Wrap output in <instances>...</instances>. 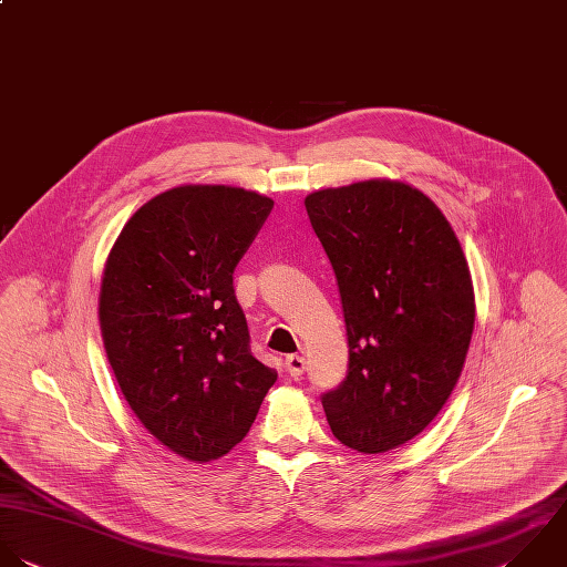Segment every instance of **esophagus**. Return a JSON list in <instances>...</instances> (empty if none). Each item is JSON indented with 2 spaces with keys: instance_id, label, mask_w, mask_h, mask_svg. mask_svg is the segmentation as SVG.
<instances>
[{
  "instance_id": "34e87169",
  "label": "esophagus",
  "mask_w": 567,
  "mask_h": 567,
  "mask_svg": "<svg viewBox=\"0 0 567 567\" xmlns=\"http://www.w3.org/2000/svg\"><path fill=\"white\" fill-rule=\"evenodd\" d=\"M285 369H287V373H289L291 378H298V375L305 373L307 360H305L302 355H287V358H285Z\"/></svg>"
}]
</instances>
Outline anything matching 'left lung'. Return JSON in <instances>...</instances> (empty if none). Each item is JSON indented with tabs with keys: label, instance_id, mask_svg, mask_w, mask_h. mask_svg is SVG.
<instances>
[{
	"label": "left lung",
	"instance_id": "left-lung-1",
	"mask_svg": "<svg viewBox=\"0 0 567 567\" xmlns=\"http://www.w3.org/2000/svg\"><path fill=\"white\" fill-rule=\"evenodd\" d=\"M333 267L347 378L322 393L333 435L367 455L420 435L451 398L475 327L462 245L420 189L364 181L305 198Z\"/></svg>",
	"mask_w": 567,
	"mask_h": 567
}]
</instances>
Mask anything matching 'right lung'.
Returning <instances> with one entry per match:
<instances>
[{"mask_svg":"<svg viewBox=\"0 0 567 567\" xmlns=\"http://www.w3.org/2000/svg\"><path fill=\"white\" fill-rule=\"evenodd\" d=\"M271 209L240 187H174L127 220L105 262L99 320L121 393L163 446L198 464L245 440L278 378L254 358L234 291Z\"/></svg>","mask_w":567,"mask_h":567,"instance_id":"obj_1","label":"right lung"}]
</instances>
